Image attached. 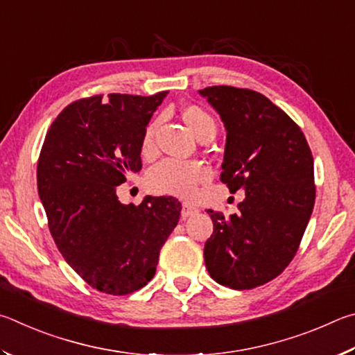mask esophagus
<instances>
[{
	"label": "esophagus",
	"instance_id": "obj_1",
	"mask_svg": "<svg viewBox=\"0 0 355 355\" xmlns=\"http://www.w3.org/2000/svg\"><path fill=\"white\" fill-rule=\"evenodd\" d=\"M198 212H200V210H198V207L190 206V204H182V212H181L182 218H189V216H193Z\"/></svg>",
	"mask_w": 355,
	"mask_h": 355
}]
</instances>
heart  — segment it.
I'll return each instance as SVG.
<instances>
[{"mask_svg": "<svg viewBox=\"0 0 355 355\" xmlns=\"http://www.w3.org/2000/svg\"><path fill=\"white\" fill-rule=\"evenodd\" d=\"M181 118L196 139L204 140L214 137L216 132L215 118L198 104H187L181 109ZM157 129V121L146 124L143 130L140 148L141 153L149 155L154 151V137ZM210 179V170L202 162H176L164 160L155 165L148 173L146 184L154 193L170 195L176 198H191L195 195L198 185L207 182Z\"/></svg>", "mask_w": 355, "mask_h": 355, "instance_id": "obj_1", "label": "heart"}]
</instances>
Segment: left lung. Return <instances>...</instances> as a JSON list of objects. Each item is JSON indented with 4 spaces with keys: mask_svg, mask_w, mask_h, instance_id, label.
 Here are the masks:
<instances>
[{
    "mask_svg": "<svg viewBox=\"0 0 355 355\" xmlns=\"http://www.w3.org/2000/svg\"><path fill=\"white\" fill-rule=\"evenodd\" d=\"M200 93L227 130L221 182L246 196L231 216L207 210L206 268L225 287L251 290L281 275L300 248L315 204L313 155L301 128L262 93L231 85Z\"/></svg>",
    "mask_w": 355,
    "mask_h": 355,
    "instance_id": "1",
    "label": "left lung"
}]
</instances>
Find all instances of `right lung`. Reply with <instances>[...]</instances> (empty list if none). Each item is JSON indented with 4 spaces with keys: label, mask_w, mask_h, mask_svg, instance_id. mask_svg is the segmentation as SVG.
Listing matches in <instances>:
<instances>
[{
    "label": "right lung",
    "mask_w": 355,
    "mask_h": 355,
    "mask_svg": "<svg viewBox=\"0 0 355 355\" xmlns=\"http://www.w3.org/2000/svg\"><path fill=\"white\" fill-rule=\"evenodd\" d=\"M168 92L95 95L71 103L49 126L37 189L67 263L103 293L123 296L151 281L181 215L173 196L121 204L116 187L141 170L143 130Z\"/></svg>",
    "instance_id": "add662e5"
}]
</instances>
